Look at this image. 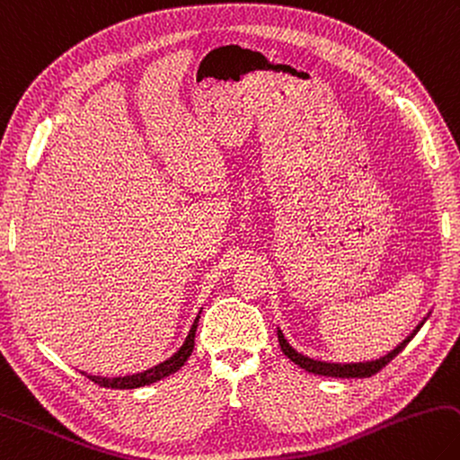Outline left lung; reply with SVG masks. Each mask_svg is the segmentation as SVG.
<instances>
[{
    "mask_svg": "<svg viewBox=\"0 0 460 460\" xmlns=\"http://www.w3.org/2000/svg\"><path fill=\"white\" fill-rule=\"evenodd\" d=\"M424 320H427V317H424ZM424 320H422L419 325H416V330L411 333V336H408V338L402 341V344H398L394 349H392L390 354L378 358V360H372V362H358V364H332V362L312 360V358H307V356H304V354L296 352V349L288 344V340L283 338L281 330H278V338H279L281 352L286 354L291 362H296V364L299 366V368H304V370L312 372V374L332 376V378H368V376H372V374H376V372H380V370L384 368V366H386V364L392 360V358H396L400 352H402L408 341H411V340L416 336V332H419V330L422 328Z\"/></svg>",
    "mask_w": 460,
    "mask_h": 460,
    "instance_id": "1",
    "label": "left lung"
}]
</instances>
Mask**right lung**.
Listing matches in <instances>:
<instances>
[{"mask_svg":"<svg viewBox=\"0 0 460 460\" xmlns=\"http://www.w3.org/2000/svg\"><path fill=\"white\" fill-rule=\"evenodd\" d=\"M197 323H199V317L193 323V328H190L189 336L185 340V344L179 348L177 354H172L169 360L161 362L155 368L145 370L140 374H132V376H122V378H102V376H88V378L98 384V386H104V388H120V390H128V388H140V386H146V384H153L166 378V376L174 374L177 370H181V366L189 360V356L193 354V348H195V332H197Z\"/></svg>","mask_w":460,"mask_h":460,"instance_id":"add662e5","label":"right lung"}]
</instances>
